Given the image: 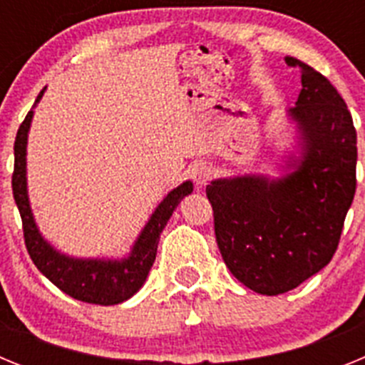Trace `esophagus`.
<instances>
[{
	"instance_id": "1",
	"label": "esophagus",
	"mask_w": 365,
	"mask_h": 365,
	"mask_svg": "<svg viewBox=\"0 0 365 365\" xmlns=\"http://www.w3.org/2000/svg\"><path fill=\"white\" fill-rule=\"evenodd\" d=\"M192 179L195 185H206V182L212 179V170L206 166V164H195V166L192 168Z\"/></svg>"
}]
</instances>
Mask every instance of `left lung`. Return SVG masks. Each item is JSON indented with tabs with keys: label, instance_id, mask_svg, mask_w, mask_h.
<instances>
[{
	"label": "left lung",
	"instance_id": "obj_1",
	"mask_svg": "<svg viewBox=\"0 0 365 365\" xmlns=\"http://www.w3.org/2000/svg\"><path fill=\"white\" fill-rule=\"evenodd\" d=\"M302 89L291 117L303 157L278 180H212L206 197L222 259L259 294L292 291L333 259L356 190V130L346 102L324 74L296 58Z\"/></svg>",
	"mask_w": 365,
	"mask_h": 365
}]
</instances>
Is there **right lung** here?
<instances>
[{
  "mask_svg": "<svg viewBox=\"0 0 365 365\" xmlns=\"http://www.w3.org/2000/svg\"><path fill=\"white\" fill-rule=\"evenodd\" d=\"M45 87L38 95L36 102L43 95ZM32 111L27 113L25 120L19 125L14 140V172H12V193L18 205L21 225H24L25 247L32 263L38 267L45 278L69 294L95 305H115L125 302L143 287L146 276L157 256V245L160 232L166 227L168 219L173 214L180 199L192 193L193 185L190 180L177 186L168 193L166 199L157 206L151 219L138 235L131 256L122 261L100 259H74L56 252L51 245L43 241L32 219L31 206L27 197V179H25V151H27V133L31 128Z\"/></svg>",
  "mask_w": 365,
  "mask_h": 365,
  "instance_id": "obj_1",
  "label": "right lung"
}]
</instances>
